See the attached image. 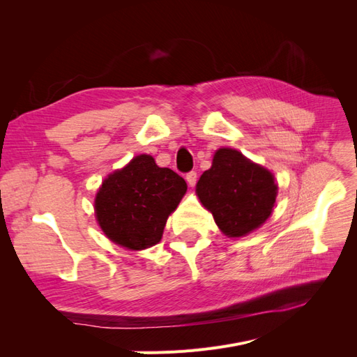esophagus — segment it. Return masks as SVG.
<instances>
[{
	"mask_svg": "<svg viewBox=\"0 0 357 357\" xmlns=\"http://www.w3.org/2000/svg\"><path fill=\"white\" fill-rule=\"evenodd\" d=\"M186 180L189 183V186H195L197 185V180H198V174L195 171H190L186 174Z\"/></svg>",
	"mask_w": 357,
	"mask_h": 357,
	"instance_id": "1",
	"label": "esophagus"
}]
</instances>
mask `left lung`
<instances>
[{
    "instance_id": "8db88e82",
    "label": "left lung",
    "mask_w": 357,
    "mask_h": 357,
    "mask_svg": "<svg viewBox=\"0 0 357 357\" xmlns=\"http://www.w3.org/2000/svg\"><path fill=\"white\" fill-rule=\"evenodd\" d=\"M197 195L223 234L243 236L273 213L277 185L268 169L234 149H219L198 181Z\"/></svg>"
}]
</instances>
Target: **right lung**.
<instances>
[{"label":"right lung","instance_id":"right-lung-1","mask_svg":"<svg viewBox=\"0 0 357 357\" xmlns=\"http://www.w3.org/2000/svg\"><path fill=\"white\" fill-rule=\"evenodd\" d=\"M186 189L177 172L139 155L104 180L95 199L96 219L113 243L142 250L160 241L168 215Z\"/></svg>","mask_w":357,"mask_h":357}]
</instances>
